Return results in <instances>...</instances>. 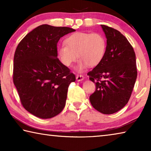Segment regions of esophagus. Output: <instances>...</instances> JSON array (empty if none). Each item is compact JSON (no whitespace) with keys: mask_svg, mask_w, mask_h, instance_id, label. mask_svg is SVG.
Returning <instances> with one entry per match:
<instances>
[{"mask_svg":"<svg viewBox=\"0 0 151 151\" xmlns=\"http://www.w3.org/2000/svg\"><path fill=\"white\" fill-rule=\"evenodd\" d=\"M76 81H83L84 80V76L83 75H77L76 76Z\"/></svg>","mask_w":151,"mask_h":151,"instance_id":"34e87169","label":"esophagus"}]
</instances>
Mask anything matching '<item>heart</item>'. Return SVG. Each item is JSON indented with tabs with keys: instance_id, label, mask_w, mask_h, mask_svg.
I'll return each instance as SVG.
<instances>
[{
	"instance_id": "b5f03b06",
	"label": "heart",
	"mask_w": 151,
	"mask_h": 151,
	"mask_svg": "<svg viewBox=\"0 0 151 151\" xmlns=\"http://www.w3.org/2000/svg\"><path fill=\"white\" fill-rule=\"evenodd\" d=\"M65 42L57 48L59 60L64 66L70 67L78 57V71L87 66L94 67L99 65L106 54V40L101 33L75 32L68 36Z\"/></svg>"
}]
</instances>
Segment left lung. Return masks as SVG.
I'll list each match as a JSON object with an SVG mask.
<instances>
[{
  "instance_id": "8db88e82",
  "label": "left lung",
  "mask_w": 151,
  "mask_h": 151,
  "mask_svg": "<svg viewBox=\"0 0 151 151\" xmlns=\"http://www.w3.org/2000/svg\"><path fill=\"white\" fill-rule=\"evenodd\" d=\"M101 27L106 38V50L102 62L87 73L96 85L89 99L96 111L111 114L123 108L131 96L137 76L136 56L119 30Z\"/></svg>"
}]
</instances>
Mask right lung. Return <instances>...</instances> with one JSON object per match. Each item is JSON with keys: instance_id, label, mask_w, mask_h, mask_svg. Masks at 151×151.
I'll return each instance as SVG.
<instances>
[{"instance_id": "right-lung-1", "label": "right lung", "mask_w": 151, "mask_h": 151, "mask_svg": "<svg viewBox=\"0 0 151 151\" xmlns=\"http://www.w3.org/2000/svg\"><path fill=\"white\" fill-rule=\"evenodd\" d=\"M75 31L40 25L28 33L15 50L13 83L22 105L39 118H52L65 106L68 86L76 77L57 58V43Z\"/></svg>"}]
</instances>
